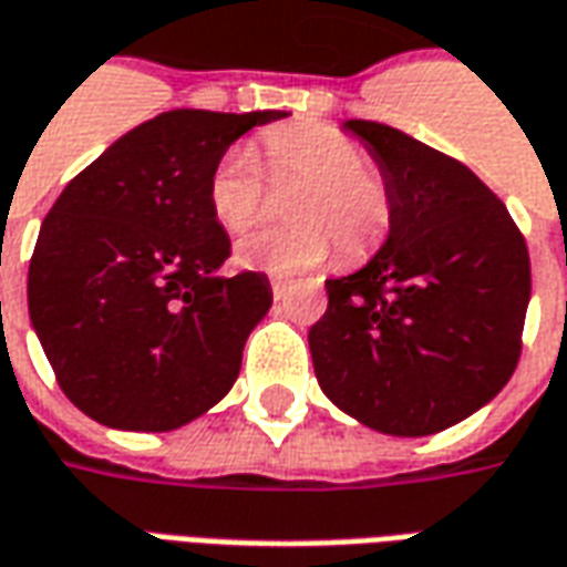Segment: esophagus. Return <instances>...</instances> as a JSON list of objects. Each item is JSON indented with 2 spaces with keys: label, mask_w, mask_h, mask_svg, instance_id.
Here are the masks:
<instances>
[{
  "label": "esophagus",
  "mask_w": 567,
  "mask_h": 567,
  "mask_svg": "<svg viewBox=\"0 0 567 567\" xmlns=\"http://www.w3.org/2000/svg\"><path fill=\"white\" fill-rule=\"evenodd\" d=\"M285 295H288V285L279 282V279H272V297H276V300H282Z\"/></svg>",
  "instance_id": "obj_1"
}]
</instances>
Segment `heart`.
Returning a JSON list of instances; mask_svg holds the SVG:
<instances>
[{"label":"heart","mask_w":567,"mask_h":567,"mask_svg":"<svg viewBox=\"0 0 567 567\" xmlns=\"http://www.w3.org/2000/svg\"><path fill=\"white\" fill-rule=\"evenodd\" d=\"M272 181H303L291 199L297 224L248 236L236 260L248 270L295 276L334 255H371L390 233L393 196L386 181L368 168L365 150L328 125H291L264 137ZM264 174L255 153L229 146L208 177V208L229 236H243L264 215Z\"/></svg>","instance_id":"b5f03b06"}]
</instances>
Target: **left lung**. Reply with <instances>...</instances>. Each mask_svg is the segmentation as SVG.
<instances>
[{
  "label": "left lung",
  "instance_id": "1",
  "mask_svg": "<svg viewBox=\"0 0 567 567\" xmlns=\"http://www.w3.org/2000/svg\"><path fill=\"white\" fill-rule=\"evenodd\" d=\"M393 196L386 243L328 279L310 328L322 393L386 435H433L513 378L532 264L506 205L463 162L383 122L347 118Z\"/></svg>",
  "mask_w": 567,
  "mask_h": 567
}]
</instances>
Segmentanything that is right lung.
I'll list each match as a JSON object with an SVG mask.
<instances>
[{
	"mask_svg": "<svg viewBox=\"0 0 567 567\" xmlns=\"http://www.w3.org/2000/svg\"><path fill=\"white\" fill-rule=\"evenodd\" d=\"M285 110H168L76 174L35 239L27 303L66 399L113 430L168 433L217 405L272 303L264 272L220 276L217 159Z\"/></svg>",
	"mask_w": 567,
	"mask_h": 567,
	"instance_id": "add662e5",
	"label": "right lung"
}]
</instances>
